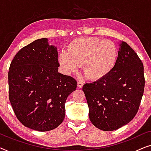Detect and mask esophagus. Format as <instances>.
I'll list each match as a JSON object with an SVG mask.
<instances>
[{
  "label": "esophagus",
  "mask_w": 151,
  "mask_h": 151,
  "mask_svg": "<svg viewBox=\"0 0 151 151\" xmlns=\"http://www.w3.org/2000/svg\"><path fill=\"white\" fill-rule=\"evenodd\" d=\"M83 85H84V83L82 82H81V81L78 82V86L79 88H82V86H83Z\"/></svg>",
  "instance_id": "obj_1"
}]
</instances>
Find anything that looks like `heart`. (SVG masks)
Here are the masks:
<instances>
[{
    "instance_id": "obj_1",
    "label": "heart",
    "mask_w": 151,
    "mask_h": 151,
    "mask_svg": "<svg viewBox=\"0 0 151 151\" xmlns=\"http://www.w3.org/2000/svg\"><path fill=\"white\" fill-rule=\"evenodd\" d=\"M117 59V47L111 41L97 38H80L70 43L67 52L60 53L59 63L67 74L77 71L82 65L85 77L91 80H98L112 71Z\"/></svg>"
}]
</instances>
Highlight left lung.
<instances>
[{"mask_svg": "<svg viewBox=\"0 0 151 151\" xmlns=\"http://www.w3.org/2000/svg\"><path fill=\"white\" fill-rule=\"evenodd\" d=\"M119 46L112 71L82 87L90 120L102 131H115L131 122L137 113L144 93L143 63L127 42L121 41Z\"/></svg>", "mask_w": 151, "mask_h": 151, "instance_id": "1", "label": "left lung"}]
</instances>
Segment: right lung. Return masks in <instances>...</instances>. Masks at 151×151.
<instances>
[{
	"label": "right lung",
	"instance_id": "add662e5",
	"mask_svg": "<svg viewBox=\"0 0 151 151\" xmlns=\"http://www.w3.org/2000/svg\"><path fill=\"white\" fill-rule=\"evenodd\" d=\"M57 47L47 38L22 48L8 73L9 98L18 120L38 131L57 128L65 116V102L77 87L76 80L59 73Z\"/></svg>",
	"mask_w": 151,
	"mask_h": 151
}]
</instances>
